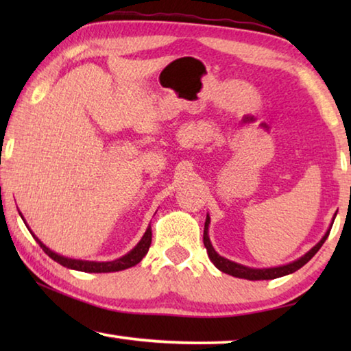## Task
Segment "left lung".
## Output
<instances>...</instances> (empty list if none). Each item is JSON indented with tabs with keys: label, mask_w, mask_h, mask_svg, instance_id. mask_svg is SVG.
<instances>
[{
	"label": "left lung",
	"mask_w": 351,
	"mask_h": 351,
	"mask_svg": "<svg viewBox=\"0 0 351 351\" xmlns=\"http://www.w3.org/2000/svg\"><path fill=\"white\" fill-rule=\"evenodd\" d=\"M209 224H210V218L209 215L206 217V223H204V235H203V241H204V246L207 249V255H209V258L213 265L217 266V268L226 272V274L229 276H234V277H239V278H246V280H272V278H278V277H283V276H288V274H293L297 269H300L302 266L306 265L308 261H310L316 252L319 251L322 245L325 243V240L328 239L330 235V230L331 228L326 230V234L322 237V240H320L316 246L311 247L310 251H308L304 257L297 258L293 263H288V265H283V266H276V268H249V266H243L240 263H235V261H230L228 258H224L219 255L215 249H213L210 239H209ZM332 226V224H331Z\"/></svg>",
	"instance_id": "1"
}]
</instances>
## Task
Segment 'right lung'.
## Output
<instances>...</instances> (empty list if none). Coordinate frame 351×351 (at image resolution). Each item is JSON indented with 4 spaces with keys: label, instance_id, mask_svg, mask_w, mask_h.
<instances>
[{
    "label": "right lung",
    "instance_id": "1",
    "mask_svg": "<svg viewBox=\"0 0 351 351\" xmlns=\"http://www.w3.org/2000/svg\"><path fill=\"white\" fill-rule=\"evenodd\" d=\"M34 239L37 240L40 247L43 249V251L49 255L52 260L57 261V263H60L62 266H64V268L82 271V272H116V271H123V269L132 268V266L138 265L139 261L145 257V254L148 252V249H150V245H152V226H148L144 237H142L141 241L132 249V251L125 255H122L121 258H116L112 261H86V260H75V258L63 257V255H58L54 251H51L49 247H46L35 235H34Z\"/></svg>",
    "mask_w": 351,
    "mask_h": 351
}]
</instances>
